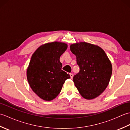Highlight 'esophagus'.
I'll return each mask as SVG.
<instances>
[{"label":"esophagus","mask_w":130,"mask_h":130,"mask_svg":"<svg viewBox=\"0 0 130 130\" xmlns=\"http://www.w3.org/2000/svg\"><path fill=\"white\" fill-rule=\"evenodd\" d=\"M70 78H71V79H73V76H74L73 74H72V73H70Z\"/></svg>","instance_id":"esophagus-1"}]
</instances>
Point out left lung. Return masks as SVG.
<instances>
[{
  "mask_svg": "<svg viewBox=\"0 0 130 130\" xmlns=\"http://www.w3.org/2000/svg\"><path fill=\"white\" fill-rule=\"evenodd\" d=\"M70 48L80 68L73 78L75 87L84 98H96L109 84L112 73L111 61L103 49L93 44L80 42L71 44Z\"/></svg>",
  "mask_w": 130,
  "mask_h": 130,
  "instance_id": "left-lung-1",
  "label": "left lung"
}]
</instances>
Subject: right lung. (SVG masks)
<instances>
[{"label":"right lung","mask_w":130,"mask_h":130,"mask_svg":"<svg viewBox=\"0 0 130 130\" xmlns=\"http://www.w3.org/2000/svg\"><path fill=\"white\" fill-rule=\"evenodd\" d=\"M68 48L67 43H47L33 54L27 69V78L35 93L44 101L53 100L61 90L70 75L61 70L60 57Z\"/></svg>","instance_id":"1"}]
</instances>
